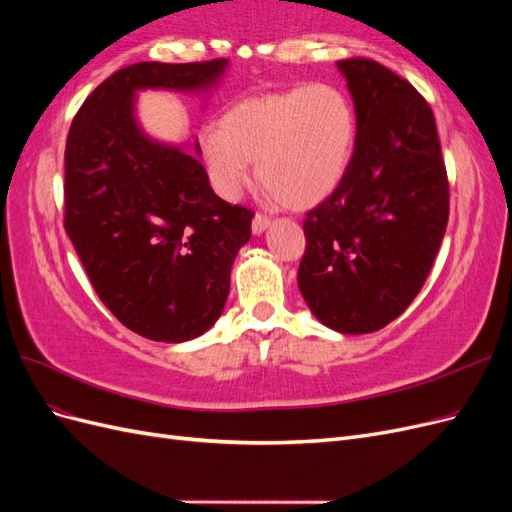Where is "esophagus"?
Masks as SVG:
<instances>
[{
	"label": "esophagus",
	"mask_w": 512,
	"mask_h": 512,
	"mask_svg": "<svg viewBox=\"0 0 512 512\" xmlns=\"http://www.w3.org/2000/svg\"><path fill=\"white\" fill-rule=\"evenodd\" d=\"M269 224H271V220L267 218V215L256 213L254 215V222H252V232H254V235H262V232L269 228Z\"/></svg>",
	"instance_id": "1"
}]
</instances>
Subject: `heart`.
<instances>
[{
  "instance_id": "1",
  "label": "heart",
  "mask_w": 512,
  "mask_h": 512,
  "mask_svg": "<svg viewBox=\"0 0 512 512\" xmlns=\"http://www.w3.org/2000/svg\"><path fill=\"white\" fill-rule=\"evenodd\" d=\"M356 138V115L346 91L329 83L299 85L232 104L222 126L198 136L211 185L232 200L250 181L288 209H309L342 183Z\"/></svg>"
}]
</instances>
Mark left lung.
Segmentation results:
<instances>
[{
  "mask_svg": "<svg viewBox=\"0 0 512 512\" xmlns=\"http://www.w3.org/2000/svg\"><path fill=\"white\" fill-rule=\"evenodd\" d=\"M356 141L337 190L307 213L299 290L337 333H374L421 292L448 222V179L431 106L374 59L337 61Z\"/></svg>",
  "mask_w": 512,
  "mask_h": 512,
  "instance_id": "obj_1",
  "label": "left lung"
}]
</instances>
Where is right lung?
I'll list each match as a JSON object with an SVG mask.
<instances>
[{"label": "right lung", "mask_w": 512, "mask_h": 512, "mask_svg": "<svg viewBox=\"0 0 512 512\" xmlns=\"http://www.w3.org/2000/svg\"><path fill=\"white\" fill-rule=\"evenodd\" d=\"M226 66L213 59L121 68L91 91L68 132V237L102 303L153 342H188L222 316L254 213L211 190L198 143L190 153L149 138L134 98L143 89L207 91Z\"/></svg>", "instance_id": "add662e5"}]
</instances>
